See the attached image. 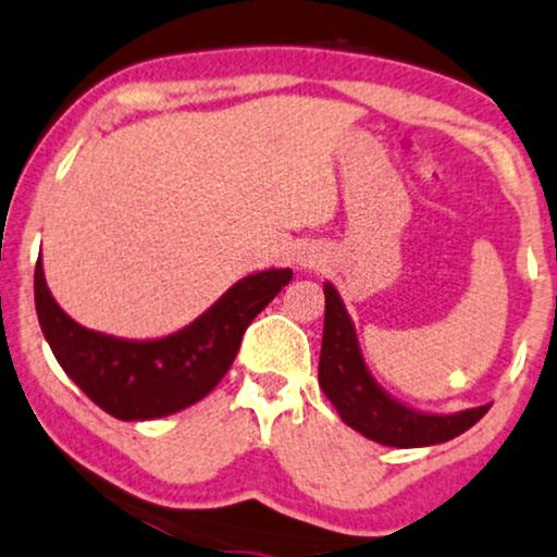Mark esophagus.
<instances>
[{"label": "esophagus", "instance_id": "obj_1", "mask_svg": "<svg viewBox=\"0 0 557 557\" xmlns=\"http://www.w3.org/2000/svg\"><path fill=\"white\" fill-rule=\"evenodd\" d=\"M297 263L305 268H320V250L314 245H305L297 250Z\"/></svg>", "mask_w": 557, "mask_h": 557}]
</instances>
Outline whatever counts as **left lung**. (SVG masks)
Listing matches in <instances>:
<instances>
[{"mask_svg": "<svg viewBox=\"0 0 557 557\" xmlns=\"http://www.w3.org/2000/svg\"><path fill=\"white\" fill-rule=\"evenodd\" d=\"M325 327L320 351V387L335 405L343 423L376 444L413 449L444 444L472 429L488 413L491 405L459 410V413H423L410 408L376 384L361 356L356 325L341 294L325 281Z\"/></svg>", "mask_w": 557, "mask_h": 557, "instance_id": "left-lung-1", "label": "left lung"}]
</instances>
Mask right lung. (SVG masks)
Returning <instances> with one entry per match:
<instances>
[{
	"mask_svg": "<svg viewBox=\"0 0 557 557\" xmlns=\"http://www.w3.org/2000/svg\"><path fill=\"white\" fill-rule=\"evenodd\" d=\"M292 281V268H268L232 284L181 331L152 341L115 338L79 325L51 297L36 263L40 331L69 380L119 421L173 416L211 393L230 372L252 318Z\"/></svg>",
	"mask_w": 557,
	"mask_h": 557,
	"instance_id": "add662e5",
	"label": "right lung"
}]
</instances>
